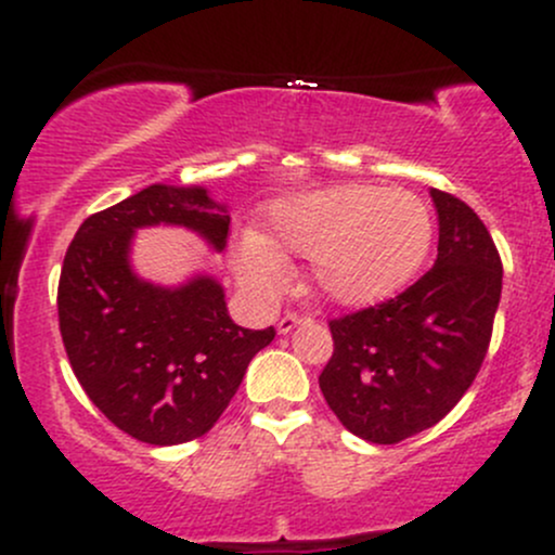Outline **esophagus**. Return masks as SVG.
<instances>
[{
  "label": "esophagus",
  "mask_w": 555,
  "mask_h": 555,
  "mask_svg": "<svg viewBox=\"0 0 555 555\" xmlns=\"http://www.w3.org/2000/svg\"><path fill=\"white\" fill-rule=\"evenodd\" d=\"M308 315H299V313H286L282 321H279V334H289L292 328H297L299 323H308Z\"/></svg>",
  "instance_id": "34e87169"
}]
</instances>
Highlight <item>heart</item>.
Instances as JSON below:
<instances>
[{"label":"heart","instance_id":"obj_1","mask_svg":"<svg viewBox=\"0 0 555 555\" xmlns=\"http://www.w3.org/2000/svg\"><path fill=\"white\" fill-rule=\"evenodd\" d=\"M271 242L247 234L234 269L240 282L271 295L286 279L279 250L313 258L310 279L336 305H373L417 276L433 247L428 203L406 190L334 184L273 206Z\"/></svg>","mask_w":555,"mask_h":555}]
</instances>
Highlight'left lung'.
<instances>
[{
	"label": "left lung",
	"instance_id": "1",
	"mask_svg": "<svg viewBox=\"0 0 555 555\" xmlns=\"http://www.w3.org/2000/svg\"><path fill=\"white\" fill-rule=\"evenodd\" d=\"M430 197L433 269L393 299L328 321L334 354L318 384L344 428L371 443H399L449 415L493 334L503 279L493 237L460 197Z\"/></svg>",
	"mask_w": 555,
	"mask_h": 555
}]
</instances>
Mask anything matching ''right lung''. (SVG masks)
Instances as JSON below:
<instances>
[{
    "label": "right lung",
    "instance_id": "obj_1",
    "mask_svg": "<svg viewBox=\"0 0 555 555\" xmlns=\"http://www.w3.org/2000/svg\"><path fill=\"white\" fill-rule=\"evenodd\" d=\"M175 224L227 247L229 214L203 188L151 184L88 216L62 263L56 310L88 399L127 436L175 446L214 428L250 360L276 336L242 328L214 276L156 286L130 269L135 229Z\"/></svg>",
    "mask_w": 555,
    "mask_h": 555
}]
</instances>
